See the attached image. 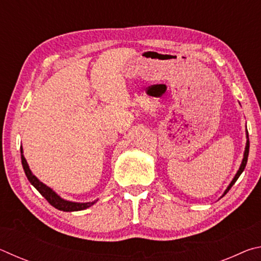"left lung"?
<instances>
[{
  "instance_id": "left-lung-1",
  "label": "left lung",
  "mask_w": 261,
  "mask_h": 261,
  "mask_svg": "<svg viewBox=\"0 0 261 261\" xmlns=\"http://www.w3.org/2000/svg\"><path fill=\"white\" fill-rule=\"evenodd\" d=\"M249 148H250L249 134H247V130H246V145H245V151H244V154H243V160H242V163H241L240 168H238V170H237L236 175L233 176V178H232V180L230 182V184H229L228 187H227V189L224 190V192H223L222 196H221V198H222V197L224 196V194H226V193L229 191V190H230V188L232 187L233 184H235V182H236V180L238 179V177H240L241 174L243 173V171H244V169H245V166H246V162H247V156H249Z\"/></svg>"
}]
</instances>
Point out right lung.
Segmentation results:
<instances>
[{
	"label": "right lung",
	"instance_id": "right-lung-1",
	"mask_svg": "<svg viewBox=\"0 0 261 261\" xmlns=\"http://www.w3.org/2000/svg\"><path fill=\"white\" fill-rule=\"evenodd\" d=\"M23 147H20V156H21V165H23L25 175L28 179L30 180V183L33 185V187L38 190L39 192L42 194L43 198H46V200L49 202V204L55 207V208L63 211V212H77V211H83L86 210L88 207H91L92 205H94L98 199L93 200V201H88V202H76V201H70L67 199H63L61 196H59L54 190L51 188L48 187L45 183H42L40 179H39L37 176H35L32 171H31L29 163L26 161V159L23 154Z\"/></svg>",
	"mask_w": 261,
	"mask_h": 261
}]
</instances>
